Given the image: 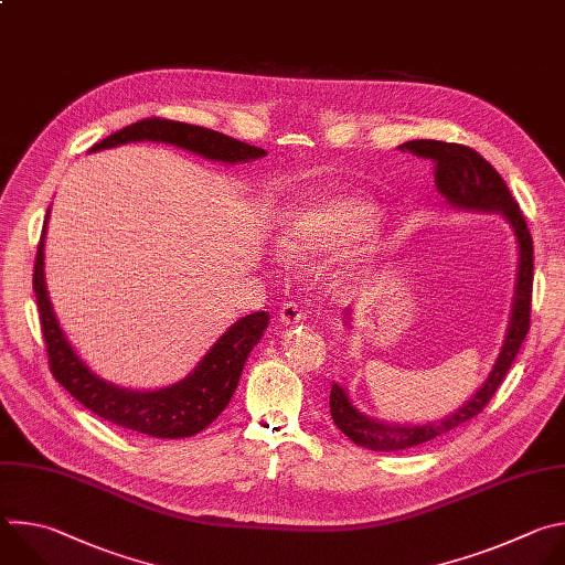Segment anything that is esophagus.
<instances>
[{
  "mask_svg": "<svg viewBox=\"0 0 565 565\" xmlns=\"http://www.w3.org/2000/svg\"><path fill=\"white\" fill-rule=\"evenodd\" d=\"M277 317H279L281 324H286V327L299 324V321L303 319V308H301L297 301H286V303L279 308Z\"/></svg>",
  "mask_w": 565,
  "mask_h": 565,
  "instance_id": "obj_1",
  "label": "esophagus"
}]
</instances>
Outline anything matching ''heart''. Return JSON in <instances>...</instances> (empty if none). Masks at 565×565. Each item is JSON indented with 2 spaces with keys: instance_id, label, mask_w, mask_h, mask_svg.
Instances as JSON below:
<instances>
[{
  "instance_id": "heart-1",
  "label": "heart",
  "mask_w": 565,
  "mask_h": 565,
  "mask_svg": "<svg viewBox=\"0 0 565 565\" xmlns=\"http://www.w3.org/2000/svg\"><path fill=\"white\" fill-rule=\"evenodd\" d=\"M373 221L366 201L349 192H324L299 205L284 225V246L295 257H310L331 250L342 241L360 234ZM358 253L344 259V273L353 268Z\"/></svg>"
}]
</instances>
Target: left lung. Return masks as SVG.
<instances>
[{
	"label": "left lung",
	"mask_w": 565,
	"mask_h": 565,
	"mask_svg": "<svg viewBox=\"0 0 565 565\" xmlns=\"http://www.w3.org/2000/svg\"><path fill=\"white\" fill-rule=\"evenodd\" d=\"M399 151H409L418 158L434 160V179L438 192L456 207L467 210H497L503 212L505 218L512 223L516 238H519V275H516V290H514V308L512 321L508 329V338L503 351L488 377V382L480 386V391L462 405L454 416L429 423L423 427H405V425H384L362 416L347 395L340 384L331 388V416L333 423L347 434L355 445L380 449V451H397L409 449L423 443H429L438 436H445L460 427L462 423L478 416L488 407V402L505 380L527 331H530V310H532V279H534V248H532V234L527 230L525 216L514 201L510 188L505 185L503 177L482 158L476 149L458 142H443V140H409L397 147Z\"/></svg>",
	"instance_id": "8db88e82"
}]
</instances>
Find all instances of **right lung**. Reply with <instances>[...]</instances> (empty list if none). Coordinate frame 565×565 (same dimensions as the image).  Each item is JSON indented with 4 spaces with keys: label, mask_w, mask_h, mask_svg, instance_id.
Segmentation results:
<instances>
[{
    "label": "right lung",
    "mask_w": 565,
    "mask_h": 565,
    "mask_svg": "<svg viewBox=\"0 0 565 565\" xmlns=\"http://www.w3.org/2000/svg\"><path fill=\"white\" fill-rule=\"evenodd\" d=\"M131 140H163L196 151L205 158L223 160V163H246V160H255L266 153L262 147L241 142L214 129L156 116L127 125L125 129L96 142L92 151L125 145ZM44 232L46 221L35 255L33 290L53 377L79 405H85L96 416L122 429H131L153 438H188L214 423L218 414L227 407L253 347L262 340L264 329L268 327V315L253 312L238 319L210 349V353L201 360L194 373H190L174 386L142 393L114 386L92 373L87 364L75 355L57 324L44 284Z\"/></svg>",
    "instance_id": "add662e5"
}]
</instances>
